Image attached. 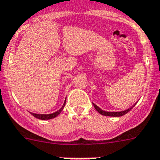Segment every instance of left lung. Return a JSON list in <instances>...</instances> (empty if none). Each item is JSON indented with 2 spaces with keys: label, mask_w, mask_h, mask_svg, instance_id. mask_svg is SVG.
Here are the masks:
<instances>
[{
  "label": "left lung",
  "mask_w": 160,
  "mask_h": 160,
  "mask_svg": "<svg viewBox=\"0 0 160 160\" xmlns=\"http://www.w3.org/2000/svg\"><path fill=\"white\" fill-rule=\"evenodd\" d=\"M92 104H93L94 108H95L96 110H97L98 113H101V114H102V115H104V116H109V117H121V116H123V115H125L126 113H128V112H130V111L131 110L132 108H133V107L135 105H134L132 107H130V109H126V110H123V111H120V112H108V111L102 110L101 108H99V107L97 106V105H95L94 103H92Z\"/></svg>",
  "instance_id": "obj_1"
}]
</instances>
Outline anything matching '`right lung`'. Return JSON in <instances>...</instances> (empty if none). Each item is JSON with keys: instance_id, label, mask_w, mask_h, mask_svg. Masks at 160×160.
I'll list each match as a JSON object with an SVG mask.
<instances>
[{"instance_id": "right-lung-1", "label": "right lung", "mask_w": 160, "mask_h": 160, "mask_svg": "<svg viewBox=\"0 0 160 160\" xmlns=\"http://www.w3.org/2000/svg\"><path fill=\"white\" fill-rule=\"evenodd\" d=\"M65 104H66V100H65L64 103H63V106L61 107V109H59V110L53 113H50V114H38V113H30L34 118L38 119H41V120H49V119H52V118H55V117H57L59 113L62 112V110L63 109L65 106Z\"/></svg>"}]
</instances>
